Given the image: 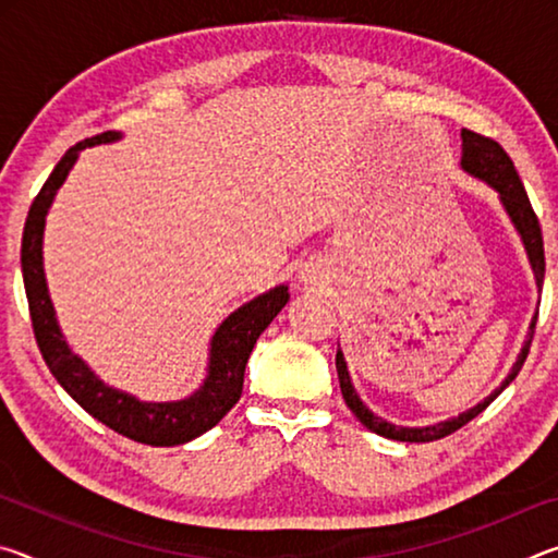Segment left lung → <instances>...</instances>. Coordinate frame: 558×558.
Masks as SVG:
<instances>
[{"label": "left lung", "mask_w": 558, "mask_h": 558, "mask_svg": "<svg viewBox=\"0 0 558 558\" xmlns=\"http://www.w3.org/2000/svg\"><path fill=\"white\" fill-rule=\"evenodd\" d=\"M460 137H462L460 169H462V172H468L470 177L480 179V182H485L489 189H495V192H497L499 204H502L505 214L509 216V221H512L514 231L519 233V239H522V245H524L526 258H529V266H532V272H534L536 288H539V292H542V282H544L542 229H539V219H536L532 204H529L524 184L517 174L512 159H509V155L495 143V140L477 135V132L462 130ZM536 315H539V313H534L532 323H529V332H526V339L522 344V352L517 354V362L512 364V369H509V374L505 376V381L499 384L497 389L487 396V399L475 403L468 411L458 413L456 418L430 423V426H413V428L396 426V423L381 418V415H376L369 409V405L359 399V393H356L354 384H352V374H349L344 352H342V349H337V376H339V389H342L344 403L349 405V411H352L356 418L362 421V426H366L372 433H376V436H384L389 440H401V442H430V440L446 438V436H450V433H456L458 428L465 426V423L475 418V415L483 413L487 405L493 403L497 396L514 381V376L519 374V369H522L524 359L529 354V347H532Z\"/></svg>", "instance_id": "8db88e82"}]
</instances>
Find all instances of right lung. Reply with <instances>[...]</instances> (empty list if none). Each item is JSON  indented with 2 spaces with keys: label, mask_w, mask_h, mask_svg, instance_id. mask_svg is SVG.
Listing matches in <instances>:
<instances>
[{
  "label": "right lung",
  "mask_w": 558,
  "mask_h": 558,
  "mask_svg": "<svg viewBox=\"0 0 558 558\" xmlns=\"http://www.w3.org/2000/svg\"><path fill=\"white\" fill-rule=\"evenodd\" d=\"M122 132H100L71 147L53 167L46 179L39 196H36L22 235V272L26 300H29L32 325L44 362L49 366L71 399L86 409L93 418L106 423L120 436L132 438L147 446H182L202 433L211 430L226 413H229L243 391V374L248 356L256 347V339L266 332V327L288 305V286H276L258 298L243 302L239 310L216 327L209 339V362L206 376L184 399L177 401H143L122 389H116L83 362L65 342L59 319L46 286L44 272V229L51 204L63 186L65 177L78 162V155L86 147L118 143Z\"/></svg>",
  "instance_id": "1"
}]
</instances>
